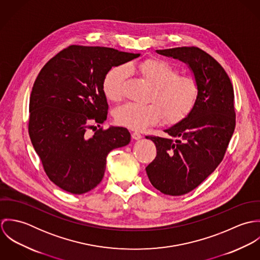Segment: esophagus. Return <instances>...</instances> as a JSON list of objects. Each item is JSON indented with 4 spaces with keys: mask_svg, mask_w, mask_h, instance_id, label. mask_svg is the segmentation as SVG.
<instances>
[{
    "mask_svg": "<svg viewBox=\"0 0 260 260\" xmlns=\"http://www.w3.org/2000/svg\"><path fill=\"white\" fill-rule=\"evenodd\" d=\"M132 138L135 139V140H139V139L142 138V135L139 132H133L132 133Z\"/></svg>",
    "mask_w": 260,
    "mask_h": 260,
    "instance_id": "obj_1",
    "label": "esophagus"
}]
</instances>
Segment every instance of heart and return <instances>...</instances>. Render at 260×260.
Listing matches in <instances>:
<instances>
[{
    "label": "heart",
    "mask_w": 260,
    "mask_h": 260,
    "mask_svg": "<svg viewBox=\"0 0 260 260\" xmlns=\"http://www.w3.org/2000/svg\"><path fill=\"white\" fill-rule=\"evenodd\" d=\"M129 72L138 73L152 86L149 101L153 103H127L117 108L114 116L122 126L144 130L162 118L167 124H176L187 118L198 103L201 93L199 82L193 77L180 75L175 66L159 58L111 68L103 80V91L108 100L120 102L123 99Z\"/></svg>",
    "instance_id": "heart-1"
}]
</instances>
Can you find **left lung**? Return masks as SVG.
<instances>
[{"label": "left lung", "mask_w": 260, "mask_h": 260, "mask_svg": "<svg viewBox=\"0 0 260 260\" xmlns=\"http://www.w3.org/2000/svg\"><path fill=\"white\" fill-rule=\"evenodd\" d=\"M157 53L187 63L201 89L191 114L164 130L171 139L146 136L157 150L146 167L151 184L166 195L179 196L200 185L222 161L235 128L234 91L222 66L197 47Z\"/></svg>", "instance_id": "1"}]
</instances>
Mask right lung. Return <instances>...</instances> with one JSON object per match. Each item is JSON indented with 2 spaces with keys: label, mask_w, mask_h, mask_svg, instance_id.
I'll return each instance as SVG.
<instances>
[{
  "label": "right lung",
  "mask_w": 260,
  "mask_h": 260,
  "mask_svg": "<svg viewBox=\"0 0 260 260\" xmlns=\"http://www.w3.org/2000/svg\"><path fill=\"white\" fill-rule=\"evenodd\" d=\"M139 56L71 45L40 71L30 96L29 135L47 176L61 189L72 194L94 189L103 179L108 154L130 142L126 128L96 130V124L108 114L105 75ZM91 128L95 133L89 138Z\"/></svg>",
  "instance_id": "obj_1"
}]
</instances>
